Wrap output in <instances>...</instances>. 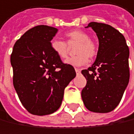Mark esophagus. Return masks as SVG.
Returning a JSON list of instances; mask_svg holds the SVG:
<instances>
[{
    "label": "esophagus",
    "instance_id": "34e87169",
    "mask_svg": "<svg viewBox=\"0 0 134 134\" xmlns=\"http://www.w3.org/2000/svg\"><path fill=\"white\" fill-rule=\"evenodd\" d=\"M75 70H76V74H79V73L80 72V69H78V68H76V69H75Z\"/></svg>",
    "mask_w": 134,
    "mask_h": 134
}]
</instances>
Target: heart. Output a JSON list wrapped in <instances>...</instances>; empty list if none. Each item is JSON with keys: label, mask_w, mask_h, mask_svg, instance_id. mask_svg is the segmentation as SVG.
Wrapping results in <instances>:
<instances>
[{"label": "heart", "mask_w": 134, "mask_h": 134, "mask_svg": "<svg viewBox=\"0 0 134 134\" xmlns=\"http://www.w3.org/2000/svg\"><path fill=\"white\" fill-rule=\"evenodd\" d=\"M66 42L60 40L51 41V48L56 55L62 60L68 57L69 45L78 43L76 48V54L68 58L65 63L68 65L80 66L88 62V58H93L98 54V46L96 43L90 39L89 34L80 30H74L65 34Z\"/></svg>", "instance_id": "obj_1"}]
</instances>
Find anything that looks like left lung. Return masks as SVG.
I'll return each mask as SVG.
<instances>
[{"mask_svg": "<svg viewBox=\"0 0 134 134\" xmlns=\"http://www.w3.org/2000/svg\"><path fill=\"white\" fill-rule=\"evenodd\" d=\"M87 27L96 33L99 47L94 63L81 72L87 80L81 96L89 111L107 113L117 107L128 85L129 47L123 35L108 24L92 22Z\"/></svg>", "mask_w": 134, "mask_h": 134, "instance_id": "1", "label": "left lung"}]
</instances>
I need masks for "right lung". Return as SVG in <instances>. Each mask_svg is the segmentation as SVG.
<instances>
[{
	"mask_svg": "<svg viewBox=\"0 0 134 134\" xmlns=\"http://www.w3.org/2000/svg\"><path fill=\"white\" fill-rule=\"evenodd\" d=\"M56 28L40 25L23 34L11 54L13 85L24 108L36 115H49L61 106L65 88L75 78L51 48Z\"/></svg>",
	"mask_w": 134,
	"mask_h": 134,
	"instance_id": "right-lung-1",
	"label": "right lung"
}]
</instances>
